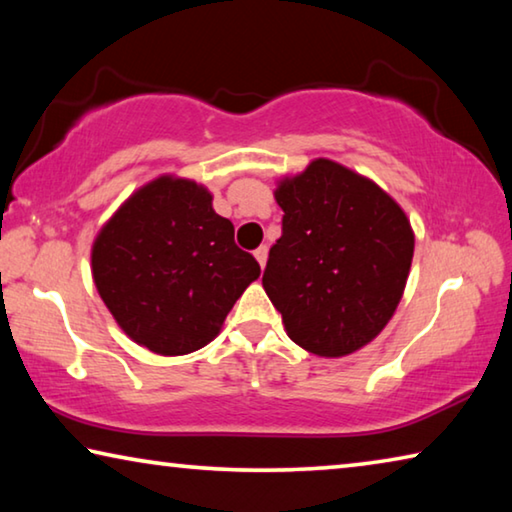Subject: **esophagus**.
Segmentation results:
<instances>
[{"mask_svg":"<svg viewBox=\"0 0 512 512\" xmlns=\"http://www.w3.org/2000/svg\"><path fill=\"white\" fill-rule=\"evenodd\" d=\"M255 259L259 262V266H266V259H268V248L266 246H259L257 250H255Z\"/></svg>","mask_w":512,"mask_h":512,"instance_id":"1","label":"esophagus"}]
</instances>
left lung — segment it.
Listing matches in <instances>:
<instances>
[{
  "label": "left lung",
  "mask_w": 512,
  "mask_h": 512,
  "mask_svg": "<svg viewBox=\"0 0 512 512\" xmlns=\"http://www.w3.org/2000/svg\"><path fill=\"white\" fill-rule=\"evenodd\" d=\"M275 201L282 237L262 284L289 339L327 359L361 350L393 318L411 271L415 237L404 210L327 158L282 178Z\"/></svg>",
  "instance_id": "left-lung-1"
}]
</instances>
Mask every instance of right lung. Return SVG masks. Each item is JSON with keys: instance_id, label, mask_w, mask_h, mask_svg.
<instances>
[{"instance_id": "obj_1", "label": "right lung", "mask_w": 512, "mask_h": 512, "mask_svg": "<svg viewBox=\"0 0 512 512\" xmlns=\"http://www.w3.org/2000/svg\"><path fill=\"white\" fill-rule=\"evenodd\" d=\"M259 273L212 194L176 176L137 189L92 244L101 300L137 345L162 357L210 343Z\"/></svg>"}]
</instances>
